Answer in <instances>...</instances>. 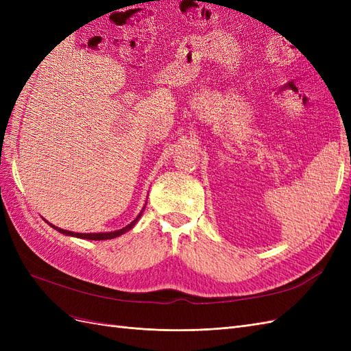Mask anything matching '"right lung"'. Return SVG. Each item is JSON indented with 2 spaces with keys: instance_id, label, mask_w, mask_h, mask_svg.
<instances>
[{
  "instance_id": "add662e5",
  "label": "right lung",
  "mask_w": 351,
  "mask_h": 351,
  "mask_svg": "<svg viewBox=\"0 0 351 351\" xmlns=\"http://www.w3.org/2000/svg\"><path fill=\"white\" fill-rule=\"evenodd\" d=\"M145 208H146V205L143 206V209H142V212L139 215H137L129 226H125L124 228H121V230H117V231H110V232H73V231H69V230H62V228H58V227H56V226H52V224H49L52 228H56L57 231H60L61 234H66V236H71V237H77V239H86V240H110V239H115V237H119V236H121V234H124V232H127V231H130L134 226H136V222H137V219H139L141 217H142V214H143V210H145Z\"/></svg>"
}]
</instances>
